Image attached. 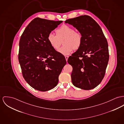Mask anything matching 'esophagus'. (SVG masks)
<instances>
[{"instance_id": "obj_1", "label": "esophagus", "mask_w": 124, "mask_h": 124, "mask_svg": "<svg viewBox=\"0 0 124 124\" xmlns=\"http://www.w3.org/2000/svg\"><path fill=\"white\" fill-rule=\"evenodd\" d=\"M65 58H66V61H67V59H68V56H66L65 57Z\"/></svg>"}]
</instances>
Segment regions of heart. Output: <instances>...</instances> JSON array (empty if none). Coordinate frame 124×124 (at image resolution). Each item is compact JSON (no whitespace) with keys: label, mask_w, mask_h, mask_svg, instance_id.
<instances>
[{"label":"heart","mask_w":124,"mask_h":124,"mask_svg":"<svg viewBox=\"0 0 124 124\" xmlns=\"http://www.w3.org/2000/svg\"><path fill=\"white\" fill-rule=\"evenodd\" d=\"M56 35L52 33L48 35V42L50 46L55 50H57L60 45L61 41L64 45L58 50V52L65 56L70 55L74 50L80 48L83 41L81 34L75 31V30L72 27L63 25L56 30Z\"/></svg>","instance_id":"obj_1"}]
</instances>
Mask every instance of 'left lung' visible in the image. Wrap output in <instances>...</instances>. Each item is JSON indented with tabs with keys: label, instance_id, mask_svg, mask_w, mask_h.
Masks as SVG:
<instances>
[{
	"label": "left lung",
	"instance_id": "1",
	"mask_svg": "<svg viewBox=\"0 0 124 124\" xmlns=\"http://www.w3.org/2000/svg\"><path fill=\"white\" fill-rule=\"evenodd\" d=\"M65 23L75 27L83 37L81 46L67 60L73 67L72 83L83 90L93 89L105 76L109 59L107 40L100 25L89 16L67 19Z\"/></svg>",
	"mask_w": 124,
	"mask_h": 124
}]
</instances>
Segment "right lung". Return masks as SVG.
<instances>
[{"mask_svg": "<svg viewBox=\"0 0 124 124\" xmlns=\"http://www.w3.org/2000/svg\"><path fill=\"white\" fill-rule=\"evenodd\" d=\"M62 22L35 18L21 37L18 60L23 76L35 90L46 92L56 86L67 63L65 57L52 48L47 39Z\"/></svg>", "mask_w": 124, "mask_h": 124, "instance_id": "obj_1", "label": "right lung"}]
</instances>
